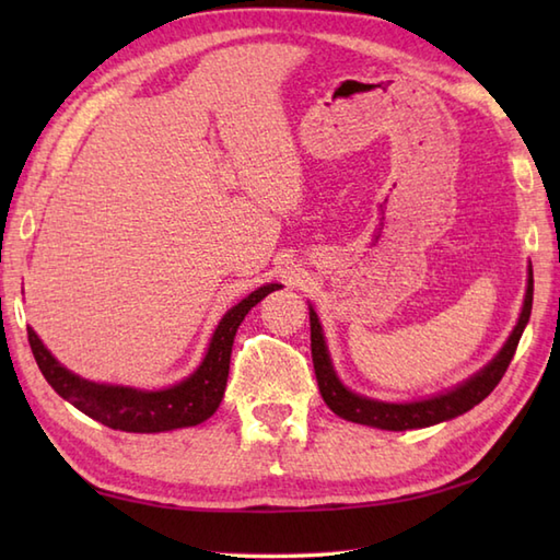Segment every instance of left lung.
<instances>
[{"mask_svg":"<svg viewBox=\"0 0 560 560\" xmlns=\"http://www.w3.org/2000/svg\"><path fill=\"white\" fill-rule=\"evenodd\" d=\"M532 295H534V277L529 267L525 305H522V315L517 319L513 335H510L505 347L501 349V353H498L481 373L469 377L464 385L455 387L452 392H445V395H438L423 401H409V404L375 401L361 395H353V392L343 387L339 383L335 368H331L329 353L325 347V337H323V327H319V319L311 307V349H313V365H315L319 395H323L327 407L337 416H341V419L363 423V425L385 428V431H409V428H425L440 421L455 419V416L477 407V404L489 397L495 389V385L501 383V377L505 375L508 365L517 351L522 331H525L529 323Z\"/></svg>","mask_w":560,"mask_h":560,"instance_id":"left-lung-1","label":"left lung"}]
</instances>
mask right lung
Listing matches in <instances>:
<instances>
[{
  "mask_svg": "<svg viewBox=\"0 0 560 560\" xmlns=\"http://www.w3.org/2000/svg\"><path fill=\"white\" fill-rule=\"evenodd\" d=\"M281 289L279 283L259 287L231 307L223 315L217 331H213L209 351L197 371L183 383L173 387L144 392L132 387L117 385H98L89 383L74 373H69L65 365H59L52 353L43 347L38 335L28 327V343L38 363L40 373L47 383L52 385L59 397L74 404L79 411L91 416L115 431L127 433H161L173 431V428H187L207 421L209 416L219 409L225 392V380H229L231 368V349L235 331L241 327L245 315L265 299L267 293Z\"/></svg>",
  "mask_w": 560,
  "mask_h": 560,
  "instance_id": "obj_1",
  "label": "right lung"
}]
</instances>
